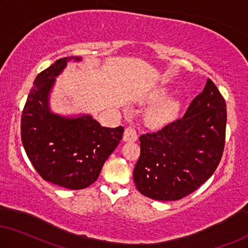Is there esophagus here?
<instances>
[{
	"instance_id": "1",
	"label": "esophagus",
	"mask_w": 248,
	"mask_h": 248,
	"mask_svg": "<svg viewBox=\"0 0 248 248\" xmlns=\"http://www.w3.org/2000/svg\"><path fill=\"white\" fill-rule=\"evenodd\" d=\"M137 139H138V134H137V130L135 129V127L129 125V127L125 128L124 134V141H136Z\"/></svg>"
}]
</instances>
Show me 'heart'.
I'll use <instances>...</instances> for the list:
<instances>
[{
    "label": "heart",
    "mask_w": 248,
    "mask_h": 248,
    "mask_svg": "<svg viewBox=\"0 0 248 248\" xmlns=\"http://www.w3.org/2000/svg\"><path fill=\"white\" fill-rule=\"evenodd\" d=\"M176 109V103L172 100H162L154 106L149 111V119L153 123H162L171 116Z\"/></svg>",
    "instance_id": "1"
}]
</instances>
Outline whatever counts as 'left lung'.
Here are the masks:
<instances>
[{"label":"left lung","instance_id":"obj_1","mask_svg":"<svg viewBox=\"0 0 248 248\" xmlns=\"http://www.w3.org/2000/svg\"><path fill=\"white\" fill-rule=\"evenodd\" d=\"M226 103L208 79L183 117L140 136L136 188L155 201H178L201 187L223 156Z\"/></svg>","mask_w":248,"mask_h":248}]
</instances>
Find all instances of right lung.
I'll return each instance as SVG.
<instances>
[{
    "mask_svg": "<svg viewBox=\"0 0 248 248\" xmlns=\"http://www.w3.org/2000/svg\"><path fill=\"white\" fill-rule=\"evenodd\" d=\"M62 58L39 73L21 117V139L35 170L46 182L71 190L83 189L100 175L105 161L123 139L124 127L107 128L89 114L77 118L50 111L55 77L69 61Z\"/></svg>",
    "mask_w": 248,
    "mask_h": 248,
    "instance_id": "right-lung-1",
    "label": "right lung"
}]
</instances>
